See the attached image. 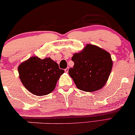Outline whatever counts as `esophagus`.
<instances>
[{
  "label": "esophagus",
  "mask_w": 135,
  "mask_h": 135,
  "mask_svg": "<svg viewBox=\"0 0 135 135\" xmlns=\"http://www.w3.org/2000/svg\"><path fill=\"white\" fill-rule=\"evenodd\" d=\"M68 70H69V67H67V68H65V71L66 72V73H68Z\"/></svg>",
  "instance_id": "obj_1"
}]
</instances>
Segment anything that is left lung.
Segmentation results:
<instances>
[{
	"mask_svg": "<svg viewBox=\"0 0 135 135\" xmlns=\"http://www.w3.org/2000/svg\"><path fill=\"white\" fill-rule=\"evenodd\" d=\"M71 60L74 64L68 73L78 88L92 92L104 87L113 66L111 56L107 51L88 44L83 51L74 54Z\"/></svg>",
	"mask_w": 135,
	"mask_h": 135,
	"instance_id": "obj_1",
	"label": "left lung"
}]
</instances>
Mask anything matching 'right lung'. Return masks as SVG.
<instances>
[{"label": "right lung", "mask_w": 135, "mask_h": 135, "mask_svg": "<svg viewBox=\"0 0 135 135\" xmlns=\"http://www.w3.org/2000/svg\"><path fill=\"white\" fill-rule=\"evenodd\" d=\"M21 80L27 89L35 95H47L55 88L64 70L50 57L44 59L31 57L18 67Z\"/></svg>", "instance_id": "1"}]
</instances>
